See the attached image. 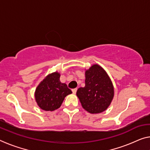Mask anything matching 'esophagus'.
I'll use <instances>...</instances> for the list:
<instances>
[{"mask_svg":"<svg viewBox=\"0 0 150 150\" xmlns=\"http://www.w3.org/2000/svg\"><path fill=\"white\" fill-rule=\"evenodd\" d=\"M77 88H75V89H72V91H73V94H75L76 92H77Z\"/></svg>","mask_w":150,"mask_h":150,"instance_id":"1","label":"esophagus"}]
</instances>
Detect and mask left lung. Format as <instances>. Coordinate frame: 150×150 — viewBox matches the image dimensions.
<instances>
[{"label": "left lung", "mask_w": 150, "mask_h": 150, "mask_svg": "<svg viewBox=\"0 0 150 150\" xmlns=\"http://www.w3.org/2000/svg\"><path fill=\"white\" fill-rule=\"evenodd\" d=\"M86 86L77 91L83 108L91 114L101 113L108 108L114 98V86L106 71L93 64L85 71Z\"/></svg>", "instance_id": "1"}]
</instances>
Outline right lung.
Segmentation results:
<instances>
[{
    "mask_svg": "<svg viewBox=\"0 0 150 150\" xmlns=\"http://www.w3.org/2000/svg\"><path fill=\"white\" fill-rule=\"evenodd\" d=\"M60 77L57 71L48 74L35 89V102L42 110L54 111L59 108L64 98L72 93L67 84L61 82Z\"/></svg>",
    "mask_w": 150,
    "mask_h": 150,
    "instance_id": "1",
    "label": "right lung"
}]
</instances>
